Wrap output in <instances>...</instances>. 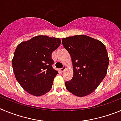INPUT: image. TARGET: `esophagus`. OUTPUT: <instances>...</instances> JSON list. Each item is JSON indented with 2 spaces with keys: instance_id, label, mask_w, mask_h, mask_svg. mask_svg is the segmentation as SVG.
<instances>
[{
  "instance_id": "esophagus-1",
  "label": "esophagus",
  "mask_w": 121,
  "mask_h": 121,
  "mask_svg": "<svg viewBox=\"0 0 121 121\" xmlns=\"http://www.w3.org/2000/svg\"><path fill=\"white\" fill-rule=\"evenodd\" d=\"M66 69V66H63V67H62V68L60 69V70L61 72H63V71H64V70H65V69Z\"/></svg>"
}]
</instances>
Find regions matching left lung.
I'll use <instances>...</instances> for the list:
<instances>
[{"mask_svg":"<svg viewBox=\"0 0 121 121\" xmlns=\"http://www.w3.org/2000/svg\"><path fill=\"white\" fill-rule=\"evenodd\" d=\"M62 43L70 55L73 68L72 79L65 82L66 89L79 97L92 93L107 74L109 58L105 45L85 35L64 38Z\"/></svg>","mask_w":121,"mask_h":121,"instance_id":"8db88e82","label":"left lung"}]
</instances>
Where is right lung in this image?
<instances>
[{
  "instance_id": "1",
  "label": "right lung",
  "mask_w": 121,
  "mask_h": 121,
  "mask_svg": "<svg viewBox=\"0 0 121 121\" xmlns=\"http://www.w3.org/2000/svg\"><path fill=\"white\" fill-rule=\"evenodd\" d=\"M58 38L37 35L18 44L12 60L17 81L24 90L35 96L49 92L58 73L52 65V53L60 45Z\"/></svg>"
}]
</instances>
